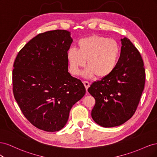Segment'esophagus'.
<instances>
[{
    "label": "esophagus",
    "mask_w": 157,
    "mask_h": 157,
    "mask_svg": "<svg viewBox=\"0 0 157 157\" xmlns=\"http://www.w3.org/2000/svg\"><path fill=\"white\" fill-rule=\"evenodd\" d=\"M82 82H83V84H84V85L85 88H86V91H87L88 88L90 87V83H89L88 81H83Z\"/></svg>",
    "instance_id": "34e87169"
}]
</instances>
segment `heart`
I'll use <instances>...</instances> for the list:
<instances>
[{"label": "heart", "mask_w": 157, "mask_h": 157, "mask_svg": "<svg viewBox=\"0 0 157 157\" xmlns=\"http://www.w3.org/2000/svg\"><path fill=\"white\" fill-rule=\"evenodd\" d=\"M77 48L78 50L71 48L67 53L70 69L73 75L80 73V69L86 65V60L88 67L83 73L86 78L96 75L99 78H105L116 69L121 51L117 40L92 35L80 39Z\"/></svg>", "instance_id": "heart-1"}]
</instances>
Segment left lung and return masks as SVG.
<instances>
[{
  "label": "left lung",
  "instance_id": "1",
  "mask_svg": "<svg viewBox=\"0 0 157 157\" xmlns=\"http://www.w3.org/2000/svg\"><path fill=\"white\" fill-rule=\"evenodd\" d=\"M121 43L115 71L109 77L93 82L88 89L96 99L92 117L105 128L120 126L134 115L145 86V71L140 52L126 37Z\"/></svg>",
  "mask_w": 157,
  "mask_h": 157
}]
</instances>
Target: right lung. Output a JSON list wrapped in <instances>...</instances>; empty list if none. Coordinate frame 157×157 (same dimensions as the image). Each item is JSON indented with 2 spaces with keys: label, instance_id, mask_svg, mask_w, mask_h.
<instances>
[{
  "label": "right lung",
  "instance_id": "1",
  "mask_svg": "<svg viewBox=\"0 0 157 157\" xmlns=\"http://www.w3.org/2000/svg\"><path fill=\"white\" fill-rule=\"evenodd\" d=\"M71 33H40L23 47L13 63V93L23 115L39 129L57 132L71 109L86 93L81 80L68 72Z\"/></svg>",
  "mask_w": 157,
  "mask_h": 157
}]
</instances>
